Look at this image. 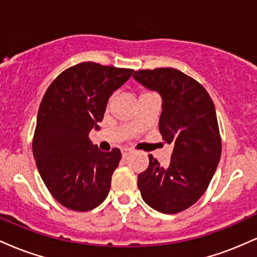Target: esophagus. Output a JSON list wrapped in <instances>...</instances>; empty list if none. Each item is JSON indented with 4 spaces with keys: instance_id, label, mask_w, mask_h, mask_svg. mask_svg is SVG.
Here are the masks:
<instances>
[{
    "instance_id": "1",
    "label": "esophagus",
    "mask_w": 257,
    "mask_h": 257,
    "mask_svg": "<svg viewBox=\"0 0 257 257\" xmlns=\"http://www.w3.org/2000/svg\"><path fill=\"white\" fill-rule=\"evenodd\" d=\"M120 152H122V157L125 158L129 153H132V150L131 149H122L120 150Z\"/></svg>"
}]
</instances>
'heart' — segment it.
<instances>
[{
    "label": "heart",
    "mask_w": 257,
    "mask_h": 257,
    "mask_svg": "<svg viewBox=\"0 0 257 257\" xmlns=\"http://www.w3.org/2000/svg\"><path fill=\"white\" fill-rule=\"evenodd\" d=\"M146 93H149V91H145V93H143V94H146ZM143 94H141V95H143Z\"/></svg>",
    "instance_id": "b5f03b06"
}]
</instances>
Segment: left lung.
I'll return each mask as SVG.
<instances>
[{
	"instance_id": "1",
	"label": "left lung",
	"mask_w": 257,
	"mask_h": 257,
	"mask_svg": "<svg viewBox=\"0 0 257 257\" xmlns=\"http://www.w3.org/2000/svg\"><path fill=\"white\" fill-rule=\"evenodd\" d=\"M138 79L163 99L159 133L174 146L170 164H150L138 176L146 204L163 214L184 211L205 192L221 157V135L213 100L196 79L176 69L139 70Z\"/></svg>"
}]
</instances>
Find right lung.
I'll return each mask as SVG.
<instances>
[{
  "mask_svg": "<svg viewBox=\"0 0 257 257\" xmlns=\"http://www.w3.org/2000/svg\"><path fill=\"white\" fill-rule=\"evenodd\" d=\"M133 72L85 61L61 72L44 93L32 152L49 192L71 210H91L107 197L122 155L100 151L89 132L99 128L110 95Z\"/></svg>",
  "mask_w": 257,
  "mask_h": 257,
  "instance_id": "obj_1",
  "label": "right lung"
}]
</instances>
